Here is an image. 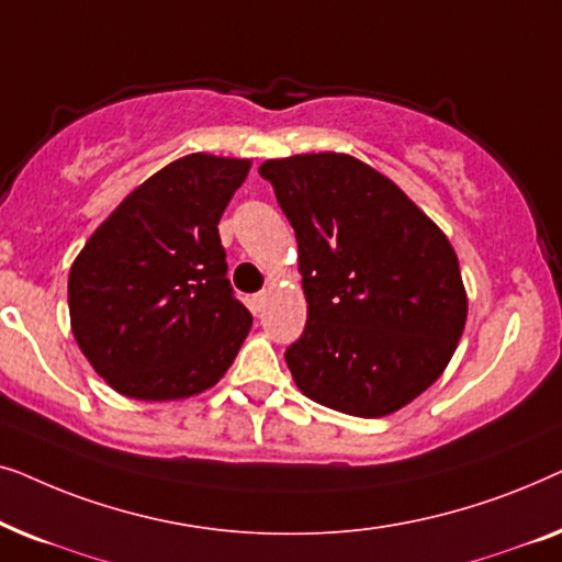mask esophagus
<instances>
[{"label":"esophagus","instance_id":"esophagus-1","mask_svg":"<svg viewBox=\"0 0 562 562\" xmlns=\"http://www.w3.org/2000/svg\"><path fill=\"white\" fill-rule=\"evenodd\" d=\"M266 302H268V294H266V291H260V294H252V296H250V304H252V310H256V312L263 310Z\"/></svg>","mask_w":562,"mask_h":562}]
</instances>
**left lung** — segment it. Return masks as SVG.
<instances>
[{"label":"left lung","instance_id":"1","mask_svg":"<svg viewBox=\"0 0 562 562\" xmlns=\"http://www.w3.org/2000/svg\"><path fill=\"white\" fill-rule=\"evenodd\" d=\"M296 233L306 327L286 363L312 402L386 417L448 368L468 317L458 256L440 227L363 160L302 153L266 160Z\"/></svg>","mask_w":562,"mask_h":562}]
</instances>
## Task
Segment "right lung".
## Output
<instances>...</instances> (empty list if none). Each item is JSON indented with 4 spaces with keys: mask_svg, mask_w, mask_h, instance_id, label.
I'll return each instance as SVG.
<instances>
[{
    "mask_svg": "<svg viewBox=\"0 0 562 562\" xmlns=\"http://www.w3.org/2000/svg\"><path fill=\"white\" fill-rule=\"evenodd\" d=\"M248 158L191 153L122 199L68 273L71 333L122 396L176 402L217 383L252 317L227 281L220 217Z\"/></svg>",
    "mask_w": 562,
    "mask_h": 562,
    "instance_id": "add662e5",
    "label": "right lung"
}]
</instances>
